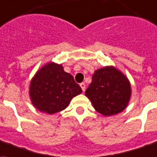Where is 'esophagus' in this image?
<instances>
[{
    "instance_id": "34e87169",
    "label": "esophagus",
    "mask_w": 157,
    "mask_h": 157,
    "mask_svg": "<svg viewBox=\"0 0 157 157\" xmlns=\"http://www.w3.org/2000/svg\"><path fill=\"white\" fill-rule=\"evenodd\" d=\"M80 87H81L82 90H83V92H84V90H85V88H86V86H85V83H80Z\"/></svg>"
}]
</instances>
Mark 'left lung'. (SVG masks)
I'll list each match as a JSON object with an SVG mask.
<instances>
[{"label": "left lung", "instance_id": "8db88e82", "mask_svg": "<svg viewBox=\"0 0 157 157\" xmlns=\"http://www.w3.org/2000/svg\"><path fill=\"white\" fill-rule=\"evenodd\" d=\"M130 94L131 87L128 78L112 66L97 69L85 91L96 111L105 116L123 111L128 105Z\"/></svg>", "mask_w": 157, "mask_h": 157}]
</instances>
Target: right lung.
<instances>
[{
  "label": "right lung",
  "instance_id": "right-lung-1",
  "mask_svg": "<svg viewBox=\"0 0 157 157\" xmlns=\"http://www.w3.org/2000/svg\"><path fill=\"white\" fill-rule=\"evenodd\" d=\"M82 93L74 77L61 64L49 63L37 71L31 81L29 94L35 108L52 115L63 110L71 99Z\"/></svg>",
  "mask_w": 157,
  "mask_h": 157
}]
</instances>
